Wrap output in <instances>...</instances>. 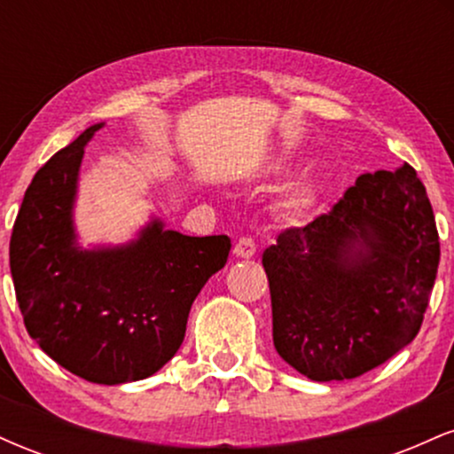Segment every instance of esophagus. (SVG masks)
Segmentation results:
<instances>
[{"label": "esophagus", "mask_w": 454, "mask_h": 454, "mask_svg": "<svg viewBox=\"0 0 454 454\" xmlns=\"http://www.w3.org/2000/svg\"><path fill=\"white\" fill-rule=\"evenodd\" d=\"M234 254L239 258H252L256 254V243H254L252 237H241L237 243H234Z\"/></svg>", "instance_id": "obj_1"}]
</instances>
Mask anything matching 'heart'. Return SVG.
<instances>
[{
    "label": "heart",
    "mask_w": 454,
    "mask_h": 454,
    "mask_svg": "<svg viewBox=\"0 0 454 454\" xmlns=\"http://www.w3.org/2000/svg\"><path fill=\"white\" fill-rule=\"evenodd\" d=\"M311 198H314V194H311L309 187H303V190H299L293 198H290L288 205L293 207L294 211H303V209H307V207L311 205Z\"/></svg>",
    "instance_id": "heart-1"
}]
</instances>
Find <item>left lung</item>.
<instances>
[{
  "label": "left lung",
  "mask_w": 454,
  "mask_h": 454,
  "mask_svg": "<svg viewBox=\"0 0 454 454\" xmlns=\"http://www.w3.org/2000/svg\"><path fill=\"white\" fill-rule=\"evenodd\" d=\"M437 264L434 209L416 170L361 175L331 211L264 249L275 350L316 382L372 372L420 331Z\"/></svg>",
  "instance_id": "1"
}]
</instances>
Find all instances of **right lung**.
Returning a JSON list of instances; mask_svg holds the SVG:
<instances>
[{
  "instance_id": "right-lung-1",
  "label": "right lung",
  "mask_w": 454,
  "mask_h": 454,
  "mask_svg": "<svg viewBox=\"0 0 454 454\" xmlns=\"http://www.w3.org/2000/svg\"><path fill=\"white\" fill-rule=\"evenodd\" d=\"M100 128L85 129L35 173L10 237V270L31 340L87 382L123 384L153 376L175 356L192 303L232 243L153 222L126 247H76L78 166Z\"/></svg>"
}]
</instances>
